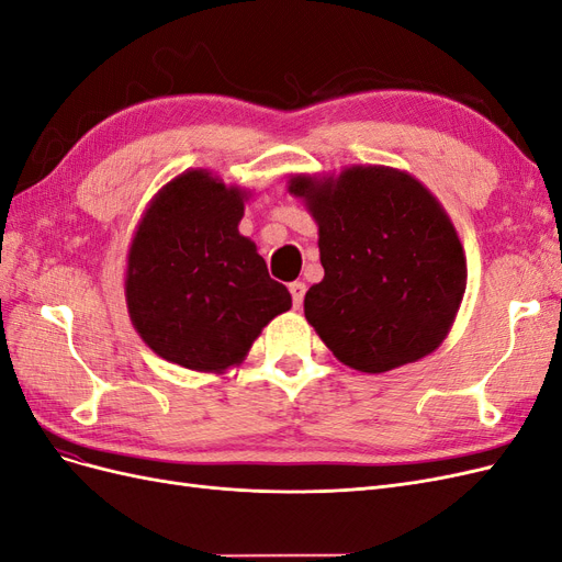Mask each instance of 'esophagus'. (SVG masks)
<instances>
[{
	"instance_id": "esophagus-1",
	"label": "esophagus",
	"mask_w": 562,
	"mask_h": 562,
	"mask_svg": "<svg viewBox=\"0 0 562 562\" xmlns=\"http://www.w3.org/2000/svg\"><path fill=\"white\" fill-rule=\"evenodd\" d=\"M288 291H291V295H293V307H302V302H304V293H307V285H304L302 281H293L291 285H288Z\"/></svg>"
}]
</instances>
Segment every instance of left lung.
Listing matches in <instances>:
<instances>
[{
	"mask_svg": "<svg viewBox=\"0 0 562 562\" xmlns=\"http://www.w3.org/2000/svg\"><path fill=\"white\" fill-rule=\"evenodd\" d=\"M318 223L326 277L304 316L345 366L386 372L431 353L448 335L467 285L457 232L415 178L353 166L314 182L291 180Z\"/></svg>",
	"mask_w": 562,
	"mask_h": 562,
	"instance_id": "8db88e82",
	"label": "left lung"
}]
</instances>
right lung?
Wrapping results in <instances>:
<instances>
[{"label": "right lung", "mask_w": 562, "mask_h": 562, "mask_svg": "<svg viewBox=\"0 0 562 562\" xmlns=\"http://www.w3.org/2000/svg\"><path fill=\"white\" fill-rule=\"evenodd\" d=\"M244 194L206 171L168 182L128 252L126 302L135 330L161 359L190 370L241 363L291 293L239 234Z\"/></svg>", "instance_id": "obj_1"}]
</instances>
